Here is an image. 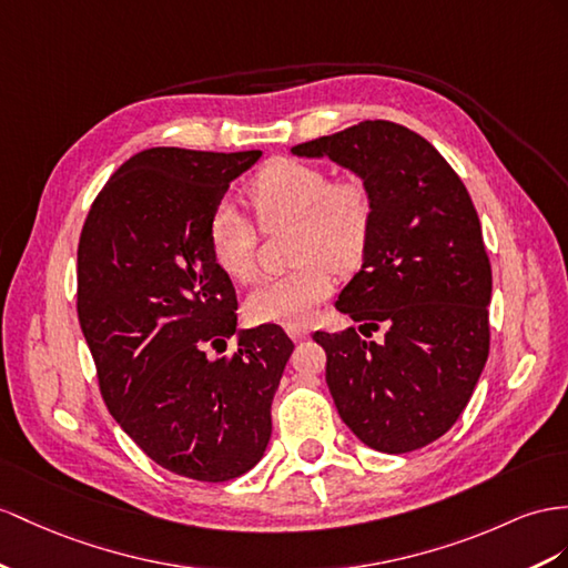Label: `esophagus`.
<instances>
[{
    "instance_id": "34e87169",
    "label": "esophagus",
    "mask_w": 568,
    "mask_h": 568,
    "mask_svg": "<svg viewBox=\"0 0 568 568\" xmlns=\"http://www.w3.org/2000/svg\"><path fill=\"white\" fill-rule=\"evenodd\" d=\"M287 336L293 338L295 343H300V341H304V338L310 336V331L302 328V326H287Z\"/></svg>"
}]
</instances>
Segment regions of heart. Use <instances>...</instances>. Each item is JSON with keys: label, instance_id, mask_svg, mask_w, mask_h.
I'll return each instance as SVG.
<instances>
[{"label": "heart", "instance_id": "1", "mask_svg": "<svg viewBox=\"0 0 568 568\" xmlns=\"http://www.w3.org/2000/svg\"><path fill=\"white\" fill-rule=\"evenodd\" d=\"M250 199L264 227L293 223L295 268L261 281L246 297L254 324L297 326L333 290V271L351 273L367 254L374 201L359 180L331 174L302 160L278 158L250 184ZM209 250L227 278L250 283L256 273V227L237 206L221 201L209 217Z\"/></svg>", "mask_w": 568, "mask_h": 568}]
</instances>
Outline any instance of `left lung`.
<instances>
[{
    "label": "left lung",
    "instance_id": "1",
    "mask_svg": "<svg viewBox=\"0 0 568 568\" xmlns=\"http://www.w3.org/2000/svg\"><path fill=\"white\" fill-rule=\"evenodd\" d=\"M293 153L353 170L374 201L365 261L336 302L362 326L314 333L333 403L362 444L423 448L456 425L489 355L491 266L468 189L427 139L386 120ZM382 327L379 344L358 336Z\"/></svg>",
    "mask_w": 568,
    "mask_h": 568
}]
</instances>
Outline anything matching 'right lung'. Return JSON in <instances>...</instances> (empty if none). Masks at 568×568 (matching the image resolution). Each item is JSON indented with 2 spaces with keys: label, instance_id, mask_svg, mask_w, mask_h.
<instances>
[{
  "label": "right lung",
  "instance_id": "add662e5",
  "mask_svg": "<svg viewBox=\"0 0 568 568\" xmlns=\"http://www.w3.org/2000/svg\"><path fill=\"white\" fill-rule=\"evenodd\" d=\"M261 151L149 149L100 189L79 240L77 312L110 415L145 456L199 483L252 470L293 341L237 331V295L209 217ZM230 337L239 351L211 361Z\"/></svg>",
  "mask_w": 568,
  "mask_h": 568
}]
</instances>
